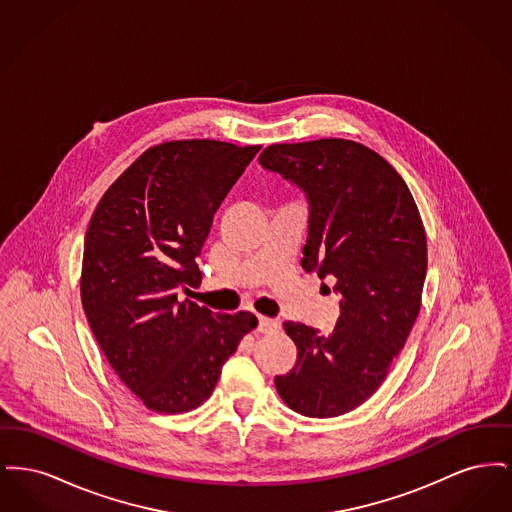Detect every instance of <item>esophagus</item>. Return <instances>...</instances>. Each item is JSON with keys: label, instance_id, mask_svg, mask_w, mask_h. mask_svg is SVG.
Here are the masks:
<instances>
[{"label": "esophagus", "instance_id": "1", "mask_svg": "<svg viewBox=\"0 0 512 512\" xmlns=\"http://www.w3.org/2000/svg\"><path fill=\"white\" fill-rule=\"evenodd\" d=\"M257 330H259L261 334H274V332L280 330V322H278L276 318L259 317Z\"/></svg>", "mask_w": 512, "mask_h": 512}]
</instances>
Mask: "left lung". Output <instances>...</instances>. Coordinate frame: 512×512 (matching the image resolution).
I'll list each match as a JSON object with an SVG mask.
<instances>
[{"label": "left lung", "instance_id": "obj_1", "mask_svg": "<svg viewBox=\"0 0 512 512\" xmlns=\"http://www.w3.org/2000/svg\"><path fill=\"white\" fill-rule=\"evenodd\" d=\"M259 163L309 197L301 267L334 278L341 295V315L330 336L284 322L297 359L288 374L274 378V386L295 413H349L382 386L418 317L428 265L418 207L401 174L353 140L272 144Z\"/></svg>", "mask_w": 512, "mask_h": 512}]
</instances>
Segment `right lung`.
Segmentation results:
<instances>
[{
    "mask_svg": "<svg viewBox=\"0 0 512 512\" xmlns=\"http://www.w3.org/2000/svg\"><path fill=\"white\" fill-rule=\"evenodd\" d=\"M261 146L172 140L146 149L101 195L84 240L80 299L122 384L149 411L203 405L220 368L257 326L180 299L222 199Z\"/></svg>",
    "mask_w": 512,
    "mask_h": 512,
    "instance_id": "add662e5",
    "label": "right lung"
}]
</instances>
